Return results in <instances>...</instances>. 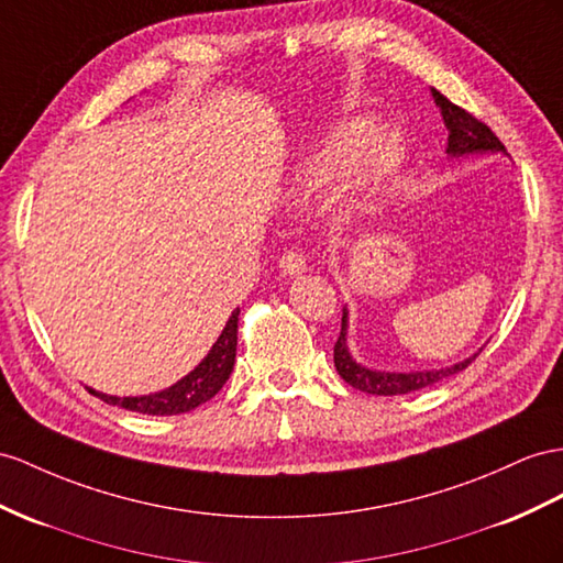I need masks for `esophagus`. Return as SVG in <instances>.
I'll use <instances>...</instances> for the list:
<instances>
[{"label": "esophagus", "instance_id": "esophagus-1", "mask_svg": "<svg viewBox=\"0 0 563 563\" xmlns=\"http://www.w3.org/2000/svg\"><path fill=\"white\" fill-rule=\"evenodd\" d=\"M280 271H283V276H290V278L301 276V273L307 271L305 254H301V252H285L280 256Z\"/></svg>", "mask_w": 563, "mask_h": 563}]
</instances>
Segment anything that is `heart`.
Returning a JSON list of instances; mask_svg holds the SVG:
<instances>
[{
    "instance_id": "heart-1",
    "label": "heart",
    "mask_w": 563,
    "mask_h": 563,
    "mask_svg": "<svg viewBox=\"0 0 563 563\" xmlns=\"http://www.w3.org/2000/svg\"><path fill=\"white\" fill-rule=\"evenodd\" d=\"M399 166L401 144L393 133H376L371 121H347L330 128L319 144L299 156L290 180L297 195H311L350 173L347 201L356 211L380 197Z\"/></svg>"
}]
</instances>
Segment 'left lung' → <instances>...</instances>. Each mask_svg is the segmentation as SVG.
Instances as JSON below:
<instances>
[{
	"label": "left lung",
	"instance_id": "8db88e82",
	"mask_svg": "<svg viewBox=\"0 0 563 563\" xmlns=\"http://www.w3.org/2000/svg\"><path fill=\"white\" fill-rule=\"evenodd\" d=\"M432 102L440 109L442 123L446 128V156L461 158V156H483V154H507V147L499 142V137L489 131L485 123L473 119L468 111L459 109L452 104L450 99L442 97L435 88H430ZM483 350V347H481ZM481 350L461 358V362L442 368H419V371H380V368H368L362 362H356L352 350H350V309L342 307V328L340 338L335 342V368L342 376L344 383H350L356 390L366 395H380V397H393V395H407L423 390V387L435 385L444 378L456 376L459 371H464Z\"/></svg>",
	"mask_w": 563,
	"mask_h": 563
}]
</instances>
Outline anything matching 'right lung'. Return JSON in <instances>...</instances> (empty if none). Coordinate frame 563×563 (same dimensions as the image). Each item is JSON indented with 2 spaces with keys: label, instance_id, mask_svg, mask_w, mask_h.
I'll use <instances>...</instances> for the list:
<instances>
[{
  "label": "right lung",
  "instance_id": "add662e5",
  "mask_svg": "<svg viewBox=\"0 0 563 563\" xmlns=\"http://www.w3.org/2000/svg\"><path fill=\"white\" fill-rule=\"evenodd\" d=\"M238 316H240V309H235L228 316L221 335L216 338L207 356L201 358V362L187 373V376H183L170 387H164V390L150 393V395H137V397L107 395V393L95 390V387H88V390L111 407H121V409L147 413V416H173V413L192 411L219 393L225 385V380L230 378V373H233L235 352H238Z\"/></svg>",
  "mask_w": 563,
  "mask_h": 563
}]
</instances>
